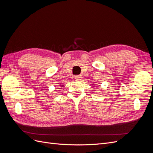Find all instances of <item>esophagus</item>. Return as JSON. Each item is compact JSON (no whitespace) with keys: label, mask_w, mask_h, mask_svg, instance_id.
<instances>
[{"label":"esophagus","mask_w":153,"mask_h":153,"mask_svg":"<svg viewBox=\"0 0 153 153\" xmlns=\"http://www.w3.org/2000/svg\"><path fill=\"white\" fill-rule=\"evenodd\" d=\"M81 76L80 75H76L75 76V79L76 80V81H80L81 80Z\"/></svg>","instance_id":"obj_1"}]
</instances>
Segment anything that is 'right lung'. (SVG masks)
Listing matches in <instances>:
<instances>
[{"mask_svg": "<svg viewBox=\"0 0 153 153\" xmlns=\"http://www.w3.org/2000/svg\"><path fill=\"white\" fill-rule=\"evenodd\" d=\"M62 86H63V85H62Z\"/></svg>", "mask_w": 153, "mask_h": 153, "instance_id": "right-lung-1", "label": "right lung"}]
</instances>
